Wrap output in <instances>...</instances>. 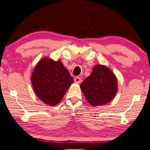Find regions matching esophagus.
<instances>
[{
	"mask_svg": "<svg viewBox=\"0 0 150 150\" xmlns=\"http://www.w3.org/2000/svg\"><path fill=\"white\" fill-rule=\"evenodd\" d=\"M74 81H75V83L80 84V83L81 82V77H76L75 78V79H74Z\"/></svg>",
	"mask_w": 150,
	"mask_h": 150,
	"instance_id": "1",
	"label": "esophagus"
}]
</instances>
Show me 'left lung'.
I'll return each instance as SVG.
<instances>
[{
    "mask_svg": "<svg viewBox=\"0 0 150 150\" xmlns=\"http://www.w3.org/2000/svg\"><path fill=\"white\" fill-rule=\"evenodd\" d=\"M86 100L93 107L111 101L117 91V80L114 73L107 66L98 64L92 73L80 85Z\"/></svg>",
    "mask_w": 150,
    "mask_h": 150,
    "instance_id": "8db88e82",
    "label": "left lung"
}]
</instances>
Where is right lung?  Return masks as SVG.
I'll return each mask as SVG.
<instances>
[{
	"instance_id": "obj_1",
	"label": "right lung",
	"mask_w": 150,
	"mask_h": 150,
	"mask_svg": "<svg viewBox=\"0 0 150 150\" xmlns=\"http://www.w3.org/2000/svg\"><path fill=\"white\" fill-rule=\"evenodd\" d=\"M31 81L37 97L46 105L54 106L61 101L73 79L60 60L44 57L35 67Z\"/></svg>"
}]
</instances>
